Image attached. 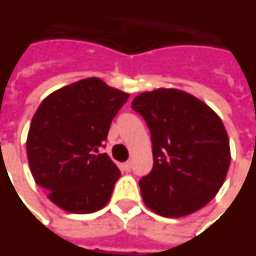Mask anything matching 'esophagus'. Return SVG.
<instances>
[{
  "label": "esophagus",
  "mask_w": 256,
  "mask_h": 256,
  "mask_svg": "<svg viewBox=\"0 0 256 256\" xmlns=\"http://www.w3.org/2000/svg\"><path fill=\"white\" fill-rule=\"evenodd\" d=\"M123 170H124V171H130V170H132V162H123Z\"/></svg>",
  "instance_id": "obj_1"
}]
</instances>
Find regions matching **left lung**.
<instances>
[{"label":"left lung","mask_w":256,"mask_h":256,"mask_svg":"<svg viewBox=\"0 0 256 256\" xmlns=\"http://www.w3.org/2000/svg\"><path fill=\"white\" fill-rule=\"evenodd\" d=\"M150 130L153 168L140 180L145 205L162 217H183L210 202L222 186L230 149L224 123L208 104L175 88L134 98Z\"/></svg>","instance_id":"obj_1"}]
</instances>
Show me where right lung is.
<instances>
[{"label": "right lung", "mask_w": 256, "mask_h": 256, "mask_svg": "<svg viewBox=\"0 0 256 256\" xmlns=\"http://www.w3.org/2000/svg\"><path fill=\"white\" fill-rule=\"evenodd\" d=\"M128 96L90 77L52 92L38 107L27 137L28 162L58 208L88 214L108 204L120 171L99 150Z\"/></svg>", "instance_id": "1"}]
</instances>
